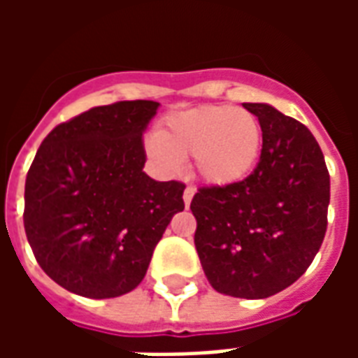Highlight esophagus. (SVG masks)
<instances>
[{"instance_id":"1","label":"esophagus","mask_w":358,"mask_h":358,"mask_svg":"<svg viewBox=\"0 0 358 358\" xmlns=\"http://www.w3.org/2000/svg\"><path fill=\"white\" fill-rule=\"evenodd\" d=\"M194 195H195V187L187 186L186 189H184V205H186V207H189V203H192V199H194Z\"/></svg>"}]
</instances>
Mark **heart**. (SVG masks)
<instances>
[{
	"label": "heart",
	"instance_id": "obj_1",
	"mask_svg": "<svg viewBox=\"0 0 358 358\" xmlns=\"http://www.w3.org/2000/svg\"><path fill=\"white\" fill-rule=\"evenodd\" d=\"M151 163L164 174H178L184 157L209 186H232L255 171L263 151V128L248 109L203 105L164 120L145 140Z\"/></svg>",
	"mask_w": 358,
	"mask_h": 358
}]
</instances>
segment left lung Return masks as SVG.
<instances>
[{"label":"left lung","mask_w":358,"mask_h":358,"mask_svg":"<svg viewBox=\"0 0 358 358\" xmlns=\"http://www.w3.org/2000/svg\"><path fill=\"white\" fill-rule=\"evenodd\" d=\"M263 128L257 169L232 186L201 187L189 209L195 249L218 293L264 299L299 280L322 245L330 174L307 126L268 103H243Z\"/></svg>","instance_id":"8db88e82"}]
</instances>
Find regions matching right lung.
<instances>
[{
  "instance_id": "add662e5",
  "label": "right lung",
  "mask_w": 358,
  "mask_h": 358,
  "mask_svg": "<svg viewBox=\"0 0 358 358\" xmlns=\"http://www.w3.org/2000/svg\"><path fill=\"white\" fill-rule=\"evenodd\" d=\"M159 103L118 101L55 126L24 186V230L38 264L69 292L109 299L148 272L171 218L184 210L182 182L143 172V132Z\"/></svg>"
}]
</instances>
